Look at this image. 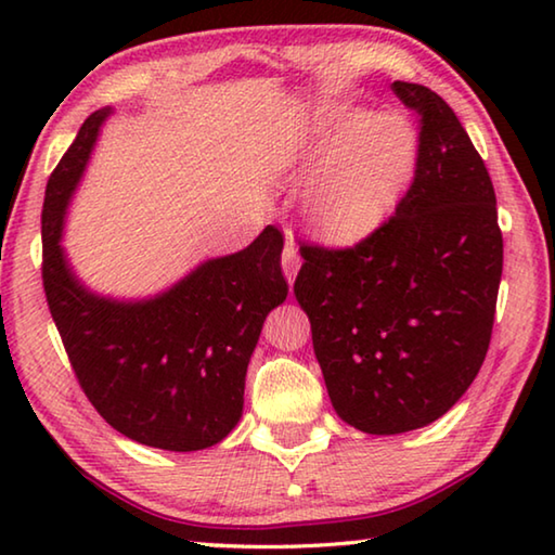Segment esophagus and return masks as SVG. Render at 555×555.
<instances>
[{"label": "esophagus", "instance_id": "obj_1", "mask_svg": "<svg viewBox=\"0 0 555 555\" xmlns=\"http://www.w3.org/2000/svg\"><path fill=\"white\" fill-rule=\"evenodd\" d=\"M281 267H284V276H286L288 284H294V279L298 274V269H300V255H298L296 244L291 240H286L284 255H281Z\"/></svg>", "mask_w": 555, "mask_h": 555}]
</instances>
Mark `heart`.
I'll return each mask as SVG.
<instances>
[{
    "label": "heart",
    "mask_w": 555,
    "mask_h": 555,
    "mask_svg": "<svg viewBox=\"0 0 555 555\" xmlns=\"http://www.w3.org/2000/svg\"><path fill=\"white\" fill-rule=\"evenodd\" d=\"M416 162L418 134L406 117L327 102L271 154V173L291 183L313 176L304 195L308 224L325 242L352 244L399 208Z\"/></svg>",
    "instance_id": "obj_1"
}]
</instances>
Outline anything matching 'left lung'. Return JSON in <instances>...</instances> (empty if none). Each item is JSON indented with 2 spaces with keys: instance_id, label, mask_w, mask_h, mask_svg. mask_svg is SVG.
I'll use <instances>...</instances> for the list:
<instances>
[{
  "instance_id": "left-lung-1",
  "label": "left lung",
  "mask_w": 555,
  "mask_h": 555,
  "mask_svg": "<svg viewBox=\"0 0 555 555\" xmlns=\"http://www.w3.org/2000/svg\"><path fill=\"white\" fill-rule=\"evenodd\" d=\"M391 90L421 115L409 193L352 249L304 244L294 284L335 413L372 436L455 406L485 362L502 279L494 188L467 131L434 90Z\"/></svg>"
}]
</instances>
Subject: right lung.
<instances>
[{
	"instance_id": "1",
	"label": "right lung",
	"mask_w": 555,
	"mask_h": 555,
	"mask_svg": "<svg viewBox=\"0 0 555 555\" xmlns=\"http://www.w3.org/2000/svg\"><path fill=\"white\" fill-rule=\"evenodd\" d=\"M109 115L112 107L92 112L46 185V298L100 416L137 443L191 453L220 443L240 424L261 325L288 296L284 237L269 224L249 247L205 259L146 298H115L82 284L61 244L65 212Z\"/></svg>"
}]
</instances>
